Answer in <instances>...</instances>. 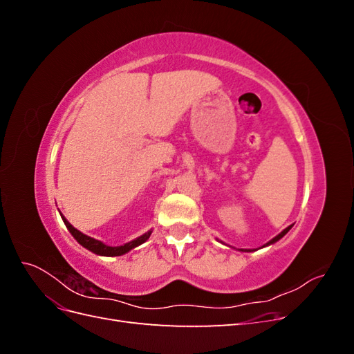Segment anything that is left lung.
I'll return each instance as SVG.
<instances>
[{"instance_id": "obj_1", "label": "left lung", "mask_w": 354, "mask_h": 354, "mask_svg": "<svg viewBox=\"0 0 354 354\" xmlns=\"http://www.w3.org/2000/svg\"><path fill=\"white\" fill-rule=\"evenodd\" d=\"M291 227H292V226H289V227H286V229H285L283 232H281L279 234H277V236H276V238H273V239H272L270 242H267L266 245H270V243H274V242H277V241H279L281 238H283V236H285V234H286V233L289 232V229H291Z\"/></svg>"}]
</instances>
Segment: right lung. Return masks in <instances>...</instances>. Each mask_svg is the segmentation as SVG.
<instances>
[{
	"label": "right lung",
	"instance_id": "obj_1",
	"mask_svg": "<svg viewBox=\"0 0 354 354\" xmlns=\"http://www.w3.org/2000/svg\"><path fill=\"white\" fill-rule=\"evenodd\" d=\"M62 218H63V221H65L68 230L72 233V236H73L75 239H77V241L84 246V248H87V250H90L91 252L97 254V255H106V257L122 255V254L128 252L130 250L136 248V246L142 245L143 242H146V241L149 239V236H151V232H147V233L142 234L140 238H137V239H134V241H131V242H128V243H125V245H121V246H108V245H104L103 242H100V241H97V239H94V238H90V236H87V234H84V233H81L80 230L75 229V227L72 226V224H71L65 217H63V216H62Z\"/></svg>",
	"mask_w": 354,
	"mask_h": 354
}]
</instances>
